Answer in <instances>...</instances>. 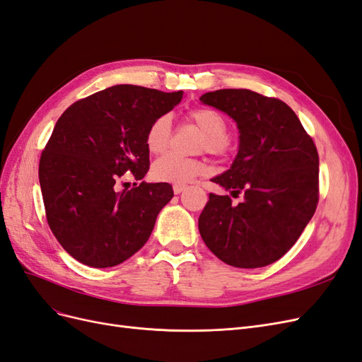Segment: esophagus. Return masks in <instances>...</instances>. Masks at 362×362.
Listing matches in <instances>:
<instances>
[{"instance_id":"34e87169","label":"esophagus","mask_w":362,"mask_h":362,"mask_svg":"<svg viewBox=\"0 0 362 362\" xmlns=\"http://www.w3.org/2000/svg\"><path fill=\"white\" fill-rule=\"evenodd\" d=\"M184 185H173V193L175 194H180V193H182L184 192Z\"/></svg>"}]
</instances>
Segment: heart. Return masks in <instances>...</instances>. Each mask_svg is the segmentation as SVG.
I'll return each instance as SVG.
<instances>
[{"instance_id": "1", "label": "heart", "mask_w": 362, "mask_h": 362, "mask_svg": "<svg viewBox=\"0 0 362 362\" xmlns=\"http://www.w3.org/2000/svg\"><path fill=\"white\" fill-rule=\"evenodd\" d=\"M189 119L204 131L202 149L216 156H223L231 149V137L226 134V117L210 107L193 108ZM172 137V120L168 115H161L151 122L146 129L145 144L152 154H160L168 149ZM208 172L206 164L196 158H184L175 154H166L152 164L151 173L154 180L160 182H169L173 185H185L196 177Z\"/></svg>"}]
</instances>
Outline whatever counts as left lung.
<instances>
[{
  "mask_svg": "<svg viewBox=\"0 0 362 362\" xmlns=\"http://www.w3.org/2000/svg\"><path fill=\"white\" fill-rule=\"evenodd\" d=\"M201 101L231 116L240 133L233 166L211 181L243 201L210 193L199 216L204 243L226 264L257 269L298 242L319 204V154L299 117L278 98L247 89L208 92Z\"/></svg>",
  "mask_w": 362,
  "mask_h": 362,
  "instance_id": "8db88e82",
  "label": "left lung"
}]
</instances>
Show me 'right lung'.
Segmentation results:
<instances>
[{
  "label": "right lung",
  "mask_w": 362,
  "mask_h": 362,
  "mask_svg": "<svg viewBox=\"0 0 362 362\" xmlns=\"http://www.w3.org/2000/svg\"><path fill=\"white\" fill-rule=\"evenodd\" d=\"M182 92L119 84L74 103L59 117L39 161L47 221L62 247L86 266L105 269L144 246L161 208L173 198L168 182H134L117 190L127 172L149 170L146 129Z\"/></svg>",
  "instance_id": "right-lung-1"
}]
</instances>
